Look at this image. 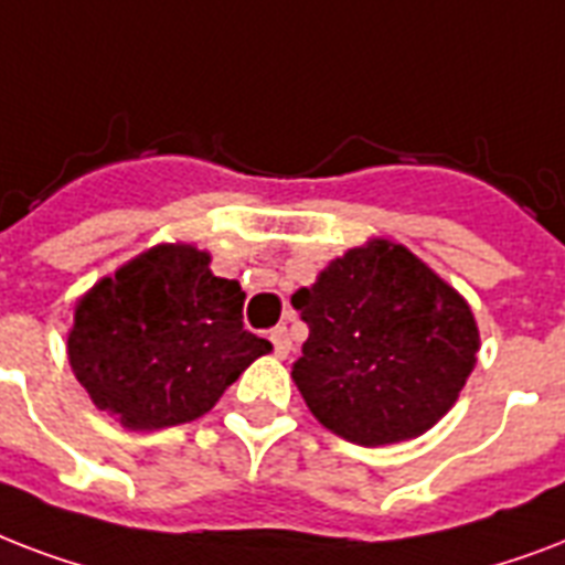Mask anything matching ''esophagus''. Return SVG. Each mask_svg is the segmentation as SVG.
<instances>
[{"label":"esophagus","instance_id":"1","mask_svg":"<svg viewBox=\"0 0 565 565\" xmlns=\"http://www.w3.org/2000/svg\"><path fill=\"white\" fill-rule=\"evenodd\" d=\"M268 339L274 342V353H277L279 360H282V356H288V351H291V339H288L286 327H274Z\"/></svg>","mask_w":565,"mask_h":565}]
</instances>
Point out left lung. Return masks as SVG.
<instances>
[{"mask_svg": "<svg viewBox=\"0 0 565 565\" xmlns=\"http://www.w3.org/2000/svg\"><path fill=\"white\" fill-rule=\"evenodd\" d=\"M291 303L309 327L291 365L295 386L309 413L353 445L380 448L427 433L478 362L469 300L388 238L335 256Z\"/></svg>", "mask_w": 565, "mask_h": 565, "instance_id": "1", "label": "left lung"}]
</instances>
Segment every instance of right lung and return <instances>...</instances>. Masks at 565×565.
Segmentation results:
<instances>
[{
  "label": "right lung",
  "mask_w": 565,
  "mask_h": 565,
  "mask_svg": "<svg viewBox=\"0 0 565 565\" xmlns=\"http://www.w3.org/2000/svg\"><path fill=\"white\" fill-rule=\"evenodd\" d=\"M209 265L194 244H156L78 297L70 369L96 409L129 430L194 422L270 351L244 330L238 279Z\"/></svg>",
  "instance_id": "1"
}]
</instances>
